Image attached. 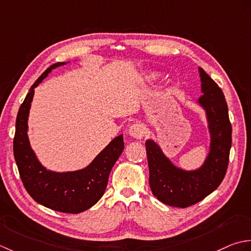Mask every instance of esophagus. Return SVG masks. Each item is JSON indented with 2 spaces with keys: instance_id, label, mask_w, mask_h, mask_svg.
<instances>
[{
  "instance_id": "obj_1",
  "label": "esophagus",
  "mask_w": 251,
  "mask_h": 251,
  "mask_svg": "<svg viewBox=\"0 0 251 251\" xmlns=\"http://www.w3.org/2000/svg\"><path fill=\"white\" fill-rule=\"evenodd\" d=\"M145 134V126L142 124H133L129 127V135L134 139H142Z\"/></svg>"
}]
</instances>
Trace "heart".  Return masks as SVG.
Here are the masks:
<instances>
[{"instance_id": "1", "label": "heart", "mask_w": 251, "mask_h": 251, "mask_svg": "<svg viewBox=\"0 0 251 251\" xmlns=\"http://www.w3.org/2000/svg\"><path fill=\"white\" fill-rule=\"evenodd\" d=\"M159 79V74L157 73H150L145 75L144 78V84L146 85H151L154 84L156 81Z\"/></svg>"}]
</instances>
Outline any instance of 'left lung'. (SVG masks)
Masks as SVG:
<instances>
[{
	"instance_id": "8db88e82",
	"label": "left lung",
	"mask_w": 251,
	"mask_h": 251,
	"mask_svg": "<svg viewBox=\"0 0 251 251\" xmlns=\"http://www.w3.org/2000/svg\"><path fill=\"white\" fill-rule=\"evenodd\" d=\"M202 95L196 103L206 112L210 136L208 154L195 170H184L166 156L154 140L145 143L150 186L158 201L172 207L185 208L202 201L221 184L226 173L232 146V126L222 90L199 67Z\"/></svg>"
}]
</instances>
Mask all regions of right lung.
Masks as SVG:
<instances>
[{
	"instance_id": "1",
	"label": "right lung",
	"mask_w": 251,
	"mask_h": 251,
	"mask_svg": "<svg viewBox=\"0 0 251 251\" xmlns=\"http://www.w3.org/2000/svg\"><path fill=\"white\" fill-rule=\"evenodd\" d=\"M69 63L61 61L50 66L35 81L20 105L14 137V157L24 186L35 201L55 211L80 213L94 206L104 195L109 173L125 144L124 134L116 136L89 166L75 171H52L40 162L28 137V119L34 89L52 70Z\"/></svg>"
}]
</instances>
